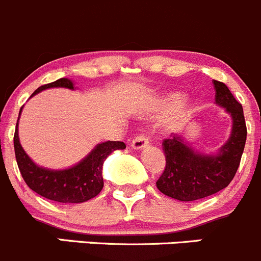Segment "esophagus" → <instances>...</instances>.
<instances>
[{"label":"esophagus","instance_id":"obj_1","mask_svg":"<svg viewBox=\"0 0 261 261\" xmlns=\"http://www.w3.org/2000/svg\"><path fill=\"white\" fill-rule=\"evenodd\" d=\"M149 141H148V137L147 134L144 133H139L137 134L136 137L133 138V142H132V147L134 149H143L146 147H148Z\"/></svg>","mask_w":261,"mask_h":261}]
</instances>
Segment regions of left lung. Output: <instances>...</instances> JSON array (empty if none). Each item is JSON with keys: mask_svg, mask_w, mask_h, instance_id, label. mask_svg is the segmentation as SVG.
<instances>
[{"mask_svg": "<svg viewBox=\"0 0 261 261\" xmlns=\"http://www.w3.org/2000/svg\"><path fill=\"white\" fill-rule=\"evenodd\" d=\"M212 83L215 101L225 107L232 117V133L221 152L214 157L195 153L177 134L163 139L166 166L155 186L168 197L196 201L214 195L229 186L240 166L248 133L243 106L224 83Z\"/></svg>", "mask_w": 261, "mask_h": 261, "instance_id": "1", "label": "left lung"}]
</instances>
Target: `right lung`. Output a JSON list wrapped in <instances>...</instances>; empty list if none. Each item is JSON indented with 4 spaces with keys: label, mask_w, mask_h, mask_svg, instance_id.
<instances>
[{
    "label": "right lung",
    "mask_w": 261,
    "mask_h": 261,
    "mask_svg": "<svg viewBox=\"0 0 261 261\" xmlns=\"http://www.w3.org/2000/svg\"><path fill=\"white\" fill-rule=\"evenodd\" d=\"M56 87L74 89L70 80L61 77L56 82L41 85L32 93V95L47 88ZM17 127L18 119L13 136V147H15L16 162L23 181L32 191L39 193L42 197L61 203L85 202L99 195L104 186L103 177H101L104 160L113 150L125 148L123 142L108 141L106 143L98 144L95 149L75 167L64 171H50L37 167L29 158L18 141Z\"/></svg>",
    "instance_id": "obj_1"
}]
</instances>
